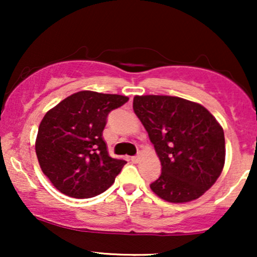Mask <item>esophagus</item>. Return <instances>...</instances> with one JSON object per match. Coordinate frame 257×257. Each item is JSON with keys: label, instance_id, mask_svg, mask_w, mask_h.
<instances>
[{"label": "esophagus", "instance_id": "1", "mask_svg": "<svg viewBox=\"0 0 257 257\" xmlns=\"http://www.w3.org/2000/svg\"><path fill=\"white\" fill-rule=\"evenodd\" d=\"M131 161L133 162V163H138V162L140 161V157H139V156H134V157L131 158Z\"/></svg>", "mask_w": 257, "mask_h": 257}]
</instances>
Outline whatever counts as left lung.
<instances>
[{"label":"left lung","instance_id":"8db88e82","mask_svg":"<svg viewBox=\"0 0 257 257\" xmlns=\"http://www.w3.org/2000/svg\"><path fill=\"white\" fill-rule=\"evenodd\" d=\"M133 108L162 164L150 185L159 198L187 203L203 196L225 166L223 129L204 106L179 96L135 95Z\"/></svg>","mask_w":257,"mask_h":257}]
</instances>
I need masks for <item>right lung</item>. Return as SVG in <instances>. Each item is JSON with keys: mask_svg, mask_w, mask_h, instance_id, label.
Instances as JSON below:
<instances>
[{"mask_svg": "<svg viewBox=\"0 0 257 257\" xmlns=\"http://www.w3.org/2000/svg\"><path fill=\"white\" fill-rule=\"evenodd\" d=\"M129 98L82 90L51 108L38 126L35 150L52 185L73 198L105 192L126 163L110 157L102 138L107 114Z\"/></svg>", "mask_w": 257, "mask_h": 257, "instance_id": "right-lung-1", "label": "right lung"}]
</instances>
